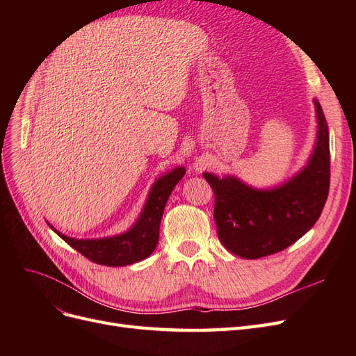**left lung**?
I'll use <instances>...</instances> for the list:
<instances>
[{
  "instance_id": "1",
  "label": "left lung",
  "mask_w": 356,
  "mask_h": 356,
  "mask_svg": "<svg viewBox=\"0 0 356 356\" xmlns=\"http://www.w3.org/2000/svg\"><path fill=\"white\" fill-rule=\"evenodd\" d=\"M318 136L307 166L285 184L257 190L234 177L204 172L215 196L213 218L221 243L234 255L255 260L293 245L314 227L330 190V135L315 99Z\"/></svg>"
}]
</instances>
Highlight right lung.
Segmentation results:
<instances>
[{"instance_id": "right-lung-1", "label": "right lung", "mask_w": 356, "mask_h": 356, "mask_svg": "<svg viewBox=\"0 0 356 356\" xmlns=\"http://www.w3.org/2000/svg\"><path fill=\"white\" fill-rule=\"evenodd\" d=\"M186 175V168H175L169 174L160 177L149 190L145 207L136 222L126 233L104 239H74L62 234L55 227L58 236L75 251H79L90 261L102 266L120 267L129 266L152 255L159 242V229L161 215L174 187Z\"/></svg>"}]
</instances>
